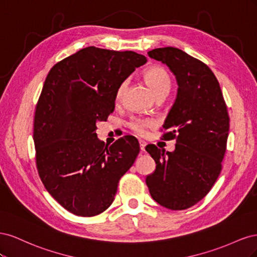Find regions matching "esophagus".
<instances>
[{
  "instance_id": "obj_1",
  "label": "esophagus",
  "mask_w": 257,
  "mask_h": 257,
  "mask_svg": "<svg viewBox=\"0 0 257 257\" xmlns=\"http://www.w3.org/2000/svg\"><path fill=\"white\" fill-rule=\"evenodd\" d=\"M139 146H141V151L145 152V147L147 146V143H145L144 141H141L139 142Z\"/></svg>"
}]
</instances>
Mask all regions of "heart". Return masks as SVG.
Listing matches in <instances>:
<instances>
[{
	"instance_id": "b5f03b06",
	"label": "heart",
	"mask_w": 257,
	"mask_h": 257,
	"mask_svg": "<svg viewBox=\"0 0 257 257\" xmlns=\"http://www.w3.org/2000/svg\"><path fill=\"white\" fill-rule=\"evenodd\" d=\"M144 80L148 84V87L151 89L153 94L158 97L161 96H166L168 92L172 88V80H170V77L167 74L163 67L160 66H152L147 68L143 74ZM127 88V81H123L119 84V87L115 90L114 94V102L120 103L121 99L125 93ZM130 127L133 130L135 133L138 135H144L146 131L152 127L154 125V122L149 119H142V118H136L133 119L128 123Z\"/></svg>"
}]
</instances>
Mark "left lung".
<instances>
[{"label":"left lung","mask_w":257,"mask_h":257,"mask_svg":"<svg viewBox=\"0 0 257 257\" xmlns=\"http://www.w3.org/2000/svg\"><path fill=\"white\" fill-rule=\"evenodd\" d=\"M149 57L176 76L178 93L163 128L164 141L176 139L173 152L148 145L155 170L146 183L152 198L170 210L188 209L211 190L222 170L229 116L216 77L203 62L174 48H157Z\"/></svg>","instance_id":"8db88e82"}]
</instances>
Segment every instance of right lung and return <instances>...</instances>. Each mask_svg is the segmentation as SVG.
<instances>
[{"label":"right lung","instance_id":"right-lung-1","mask_svg":"<svg viewBox=\"0 0 257 257\" xmlns=\"http://www.w3.org/2000/svg\"><path fill=\"white\" fill-rule=\"evenodd\" d=\"M134 51L87 47L54 65L45 80L34 116L36 166L46 190L67 211L94 216L114 199L120 178L139 153L133 136L107 147L97 121L114 109L119 84L144 65Z\"/></svg>","mask_w":257,"mask_h":257}]
</instances>
